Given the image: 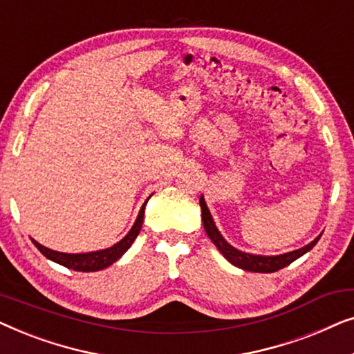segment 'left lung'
<instances>
[{"label":"left lung","instance_id":"1","mask_svg":"<svg viewBox=\"0 0 354 354\" xmlns=\"http://www.w3.org/2000/svg\"><path fill=\"white\" fill-rule=\"evenodd\" d=\"M200 206H201V219H203V225H205V230L207 236H209L212 243L216 245V248L221 251L222 256L229 261L230 264L236 266V268L243 269V270H250V272H275V270L287 268L288 264H292L295 259L301 258L303 254H306L308 251L313 250V246L317 243L321 235L316 236L311 243H308L303 248L290 251V253H283V254H277V256H261V254H251V253H245V251L236 250L235 246H232L229 241H227L219 229L216 227V222L212 219L209 209H207V205L205 201V198H200Z\"/></svg>","mask_w":354,"mask_h":354}]
</instances>
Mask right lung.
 <instances>
[{
    "label": "right lung",
    "mask_w": 354,
    "mask_h": 354,
    "mask_svg": "<svg viewBox=\"0 0 354 354\" xmlns=\"http://www.w3.org/2000/svg\"><path fill=\"white\" fill-rule=\"evenodd\" d=\"M151 198V196H149ZM148 198V200H149ZM148 200L143 203V206L140 207V212L135 219L132 229L129 230V234L124 236L122 240L114 243L113 246L104 250H98V251H90V253H61V251H55L46 248L32 239L33 245L40 250V253L48 258L53 263H57L61 266H64L67 269H74L79 270V272H96V270L106 269L108 266H111L113 263H115L120 256H122L125 251H127L132 243L137 239V235L140 234V229H142L143 224V216H145V206H147Z\"/></svg>",
    "instance_id": "right-lung-1"
}]
</instances>
